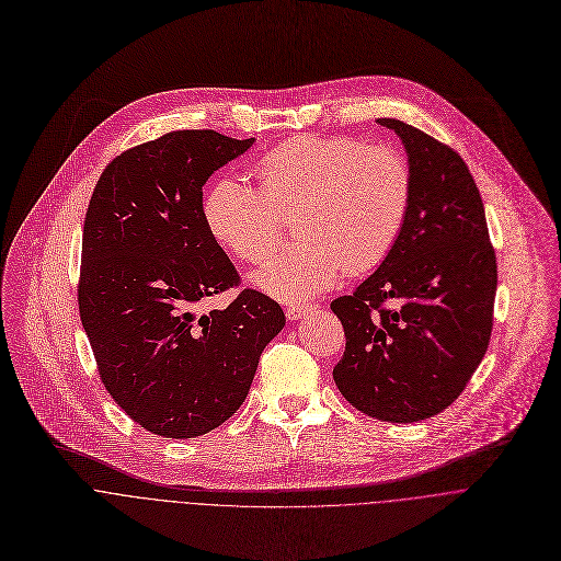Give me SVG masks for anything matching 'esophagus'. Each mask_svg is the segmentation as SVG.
Wrapping results in <instances>:
<instances>
[{
    "label": "esophagus",
    "instance_id": "34e87169",
    "mask_svg": "<svg viewBox=\"0 0 561 561\" xmlns=\"http://www.w3.org/2000/svg\"><path fill=\"white\" fill-rule=\"evenodd\" d=\"M312 310V306H306V304H297V306H288L286 308V317L290 319V321H297V319H301V317H306L308 312Z\"/></svg>",
    "mask_w": 561,
    "mask_h": 561
}]
</instances>
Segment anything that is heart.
Returning <instances> with one entry per match:
<instances>
[{"mask_svg":"<svg viewBox=\"0 0 561 561\" xmlns=\"http://www.w3.org/2000/svg\"><path fill=\"white\" fill-rule=\"evenodd\" d=\"M260 186L233 175L211 184L205 218L214 238L249 264L276 248L283 216L300 240L268 260L255 284L279 301H304L379 266L397 244L412 203V169L390 145L301 134L255 164Z\"/></svg>","mask_w":561,"mask_h":561,"instance_id":"obj_1","label":"heart"}]
</instances>
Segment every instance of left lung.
<instances>
[{"label":"left lung","instance_id":"1","mask_svg":"<svg viewBox=\"0 0 561 561\" xmlns=\"http://www.w3.org/2000/svg\"><path fill=\"white\" fill-rule=\"evenodd\" d=\"M379 123L405 145L412 203L381 266L330 304L345 332L332 377L358 412L416 423L447 410L480 365L493 328L497 264L465 160L403 121Z\"/></svg>","mask_w":561,"mask_h":561}]
</instances>
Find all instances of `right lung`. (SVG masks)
Here are the masks:
<instances>
[{"label": "right lung", "instance_id": "obj_1", "mask_svg": "<svg viewBox=\"0 0 561 561\" xmlns=\"http://www.w3.org/2000/svg\"><path fill=\"white\" fill-rule=\"evenodd\" d=\"M214 129H178L116 156L88 205L79 314L116 405L162 438H196L244 403L260 354L284 328L277 301L244 288L209 231L203 186L244 153Z\"/></svg>", "mask_w": 561, "mask_h": 561}]
</instances>
